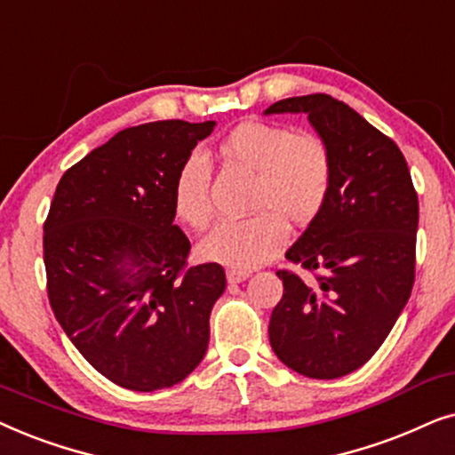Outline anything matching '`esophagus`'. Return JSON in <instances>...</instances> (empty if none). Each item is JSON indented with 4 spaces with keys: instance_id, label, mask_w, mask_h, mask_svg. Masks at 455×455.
<instances>
[{
    "instance_id": "obj_1",
    "label": "esophagus",
    "mask_w": 455,
    "mask_h": 455,
    "mask_svg": "<svg viewBox=\"0 0 455 455\" xmlns=\"http://www.w3.org/2000/svg\"><path fill=\"white\" fill-rule=\"evenodd\" d=\"M247 278H250V272H245V270H227V281L231 284L243 283V281H247Z\"/></svg>"
}]
</instances>
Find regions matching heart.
I'll return each instance as SVG.
<instances>
[{
  "mask_svg": "<svg viewBox=\"0 0 455 455\" xmlns=\"http://www.w3.org/2000/svg\"><path fill=\"white\" fill-rule=\"evenodd\" d=\"M222 162L256 174L245 220L224 222L204 241L205 259L250 270L268 262L287 241V224L306 227L323 212L332 183V160L326 143L312 132L272 123H245L228 132L218 148ZM212 171L202 154L180 164L172 187L174 212L196 231L214 220L210 196Z\"/></svg>",
  "mask_w": 455,
  "mask_h": 455,
  "instance_id": "1",
  "label": "heart"
}]
</instances>
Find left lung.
<instances>
[{"label":"left lung","instance_id":"1","mask_svg":"<svg viewBox=\"0 0 455 455\" xmlns=\"http://www.w3.org/2000/svg\"><path fill=\"white\" fill-rule=\"evenodd\" d=\"M264 114H307L332 160L323 212L284 253L316 272V283L276 272L284 289L270 316V345L304 377H345L372 358L410 299L416 189L393 139L335 97H287Z\"/></svg>","mask_w":455,"mask_h":455}]
</instances>
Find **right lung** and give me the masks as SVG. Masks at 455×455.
Returning a JSON list of instances; mask_svg holds the SVG:
<instances>
[{
    "mask_svg": "<svg viewBox=\"0 0 455 455\" xmlns=\"http://www.w3.org/2000/svg\"><path fill=\"white\" fill-rule=\"evenodd\" d=\"M214 126H131L68 168L53 193L44 224L52 310L83 358L124 389L177 385L208 349L227 276L216 262L187 266L172 187Z\"/></svg>",
    "mask_w": 455,
    "mask_h": 455,
    "instance_id": "obj_1",
    "label": "right lung"
}]
</instances>
